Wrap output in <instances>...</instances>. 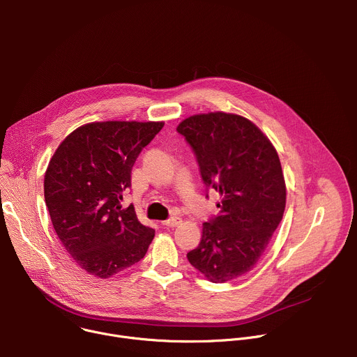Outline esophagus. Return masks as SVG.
<instances>
[{
	"label": "esophagus",
	"mask_w": 357,
	"mask_h": 357,
	"mask_svg": "<svg viewBox=\"0 0 357 357\" xmlns=\"http://www.w3.org/2000/svg\"><path fill=\"white\" fill-rule=\"evenodd\" d=\"M181 222H182V220H181L179 218H171V219L162 222V226H164V227H176L178 225H181Z\"/></svg>",
	"instance_id": "obj_1"
}]
</instances>
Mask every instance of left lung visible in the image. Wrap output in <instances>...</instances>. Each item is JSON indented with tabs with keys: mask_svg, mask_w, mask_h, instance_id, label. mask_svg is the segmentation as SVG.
I'll use <instances>...</instances> for the list:
<instances>
[{
	"mask_svg": "<svg viewBox=\"0 0 357 357\" xmlns=\"http://www.w3.org/2000/svg\"><path fill=\"white\" fill-rule=\"evenodd\" d=\"M192 146L203 182L220 195L219 215L203 223L189 263L212 282L247 274L282 220L287 188L277 151L248 119L215 112L176 127Z\"/></svg>",
	"mask_w": 357,
	"mask_h": 357,
	"instance_id": "obj_1",
	"label": "left lung"
}]
</instances>
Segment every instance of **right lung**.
Returning a JSON list of instances; mask_svg holds the SVG:
<instances>
[{
	"label": "right lung",
	"mask_w": 357,
	"mask_h": 357,
	"mask_svg": "<svg viewBox=\"0 0 357 357\" xmlns=\"http://www.w3.org/2000/svg\"><path fill=\"white\" fill-rule=\"evenodd\" d=\"M164 121H96L72 131L45 172L54 229L80 268L109 278L144 259L155 230L121 206L141 149Z\"/></svg>",
	"instance_id": "1"
}]
</instances>
